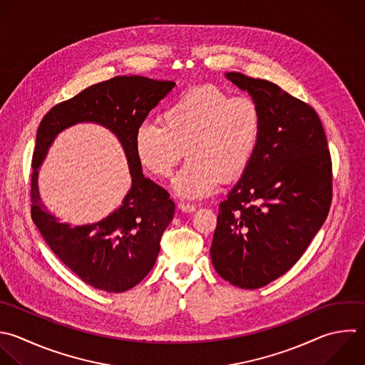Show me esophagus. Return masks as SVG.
Listing matches in <instances>:
<instances>
[{"instance_id":"1","label":"esophagus","mask_w":365,"mask_h":365,"mask_svg":"<svg viewBox=\"0 0 365 365\" xmlns=\"http://www.w3.org/2000/svg\"><path fill=\"white\" fill-rule=\"evenodd\" d=\"M178 208L182 212H194L197 210V207L194 204H185V202H178Z\"/></svg>"}]
</instances>
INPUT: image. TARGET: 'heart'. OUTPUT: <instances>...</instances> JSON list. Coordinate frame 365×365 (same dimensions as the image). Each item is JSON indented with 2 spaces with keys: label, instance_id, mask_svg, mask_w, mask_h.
Wrapping results in <instances>:
<instances>
[{
  "label": "heart",
  "instance_id": "1",
  "mask_svg": "<svg viewBox=\"0 0 365 365\" xmlns=\"http://www.w3.org/2000/svg\"><path fill=\"white\" fill-rule=\"evenodd\" d=\"M262 111L250 96H232L198 86L175 97L160 114L135 131L134 154L157 178H168L182 158L190 163L174 178L175 192L187 200L210 195L220 181L241 178L254 160L262 135Z\"/></svg>",
  "mask_w": 365,
  "mask_h": 365
}]
</instances>
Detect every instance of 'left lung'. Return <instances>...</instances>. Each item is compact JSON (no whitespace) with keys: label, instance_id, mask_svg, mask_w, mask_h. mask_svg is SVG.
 I'll return each instance as SVG.
<instances>
[{"label":"left lung","instance_id":"1","mask_svg":"<svg viewBox=\"0 0 365 365\" xmlns=\"http://www.w3.org/2000/svg\"><path fill=\"white\" fill-rule=\"evenodd\" d=\"M225 77L257 100L264 125L252 163L220 204L210 252L225 281L255 289L285 274L322 227L332 167L312 107L267 80Z\"/></svg>","mask_w":365,"mask_h":365}]
</instances>
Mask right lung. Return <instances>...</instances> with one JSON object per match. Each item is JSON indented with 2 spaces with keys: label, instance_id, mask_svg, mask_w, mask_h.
<instances>
[{
  "label": "right lung",
  "instance_id": "add662e5",
  "mask_svg": "<svg viewBox=\"0 0 365 365\" xmlns=\"http://www.w3.org/2000/svg\"><path fill=\"white\" fill-rule=\"evenodd\" d=\"M174 86V81L140 76L114 77L54 106L38 127L31 174L33 221L53 252L94 288L124 292L141 282L154 267L163 232L173 221L174 201L143 175L134 137ZM78 122L100 123L118 135L129 161L132 188L123 204L104 220L73 227L60 223L41 201L38 168L55 137Z\"/></svg>",
  "mask_w": 365,
  "mask_h": 365
}]
</instances>
